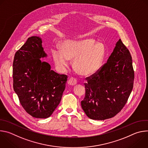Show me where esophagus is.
Instances as JSON below:
<instances>
[{"label":"esophagus","instance_id":"1","mask_svg":"<svg viewBox=\"0 0 148 148\" xmlns=\"http://www.w3.org/2000/svg\"><path fill=\"white\" fill-rule=\"evenodd\" d=\"M77 83V80L74 77H71L68 81V84L70 86H74Z\"/></svg>","mask_w":148,"mask_h":148}]
</instances>
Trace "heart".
Here are the masks:
<instances>
[{
	"mask_svg": "<svg viewBox=\"0 0 148 148\" xmlns=\"http://www.w3.org/2000/svg\"><path fill=\"white\" fill-rule=\"evenodd\" d=\"M95 43L91 38L64 42L62 50L54 49L52 51L56 66L63 70L72 60L74 69L79 74L86 76L94 74L101 67L105 54V46Z\"/></svg>",
	"mask_w": 148,
	"mask_h": 148,
	"instance_id": "obj_1",
	"label": "heart"
}]
</instances>
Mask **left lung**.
I'll return each mask as SVG.
<instances>
[{"label": "left lung", "mask_w": 148, "mask_h": 148, "mask_svg": "<svg viewBox=\"0 0 148 148\" xmlns=\"http://www.w3.org/2000/svg\"><path fill=\"white\" fill-rule=\"evenodd\" d=\"M134 76L131 54L119 39L107 62L86 77V95L81 104L87 116L104 120L118 114L132 92Z\"/></svg>", "instance_id": "1"}]
</instances>
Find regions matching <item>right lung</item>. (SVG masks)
I'll use <instances>...</instances> for the list:
<instances>
[{
    "mask_svg": "<svg viewBox=\"0 0 148 148\" xmlns=\"http://www.w3.org/2000/svg\"><path fill=\"white\" fill-rule=\"evenodd\" d=\"M41 39L28 38L14 55L13 62V89L26 112L36 118L51 115L62 98L67 75L53 70L40 58L46 57Z\"/></svg>",
    "mask_w": 148,
    "mask_h": 148,
    "instance_id": "add662e5",
    "label": "right lung"
}]
</instances>
